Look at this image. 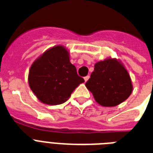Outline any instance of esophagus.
<instances>
[{
    "instance_id": "obj_1",
    "label": "esophagus",
    "mask_w": 153,
    "mask_h": 153,
    "mask_svg": "<svg viewBox=\"0 0 153 153\" xmlns=\"http://www.w3.org/2000/svg\"><path fill=\"white\" fill-rule=\"evenodd\" d=\"M84 79H85V81H87V80L89 79V76H86L84 77Z\"/></svg>"
}]
</instances>
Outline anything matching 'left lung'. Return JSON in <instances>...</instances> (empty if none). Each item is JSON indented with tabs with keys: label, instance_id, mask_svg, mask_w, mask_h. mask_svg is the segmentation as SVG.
I'll return each mask as SVG.
<instances>
[{
	"label": "left lung",
	"instance_id": "left-lung-1",
	"mask_svg": "<svg viewBox=\"0 0 153 153\" xmlns=\"http://www.w3.org/2000/svg\"><path fill=\"white\" fill-rule=\"evenodd\" d=\"M85 86L96 101L105 107H113L131 95L132 85L128 71L117 59H106L94 65Z\"/></svg>",
	"mask_w": 153,
	"mask_h": 153
}]
</instances>
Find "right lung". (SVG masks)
<instances>
[{
	"label": "right lung",
	"instance_id": "add662e5",
	"mask_svg": "<svg viewBox=\"0 0 153 153\" xmlns=\"http://www.w3.org/2000/svg\"><path fill=\"white\" fill-rule=\"evenodd\" d=\"M85 80L77 75L69 60L68 50L57 45L36 59L28 73V85L42 103L50 105L63 104Z\"/></svg>",
	"mask_w": 153,
	"mask_h": 153
}]
</instances>
